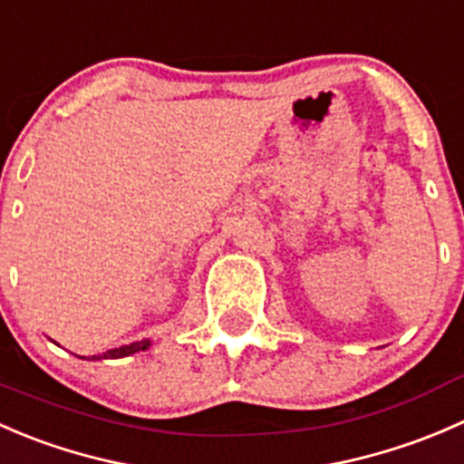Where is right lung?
Segmentation results:
<instances>
[{
  "instance_id": "add662e5",
  "label": "right lung",
  "mask_w": 464,
  "mask_h": 464,
  "mask_svg": "<svg viewBox=\"0 0 464 464\" xmlns=\"http://www.w3.org/2000/svg\"><path fill=\"white\" fill-rule=\"evenodd\" d=\"M150 347V341H137L130 343V345H123V347H114V350H108L105 354L101 356H92V361H99V359H123V356H130L135 352H144Z\"/></svg>"
}]
</instances>
